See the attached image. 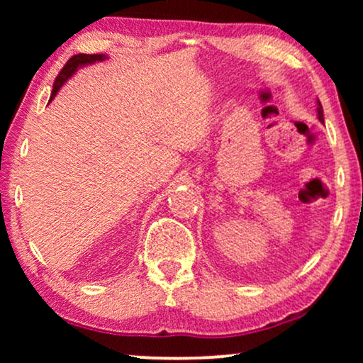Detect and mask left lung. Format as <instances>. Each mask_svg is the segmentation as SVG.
Listing matches in <instances>:
<instances>
[{
  "instance_id": "left-lung-1",
  "label": "left lung",
  "mask_w": 363,
  "mask_h": 363,
  "mask_svg": "<svg viewBox=\"0 0 363 363\" xmlns=\"http://www.w3.org/2000/svg\"><path fill=\"white\" fill-rule=\"evenodd\" d=\"M317 117L320 122H324V111H322V104L319 101H317Z\"/></svg>"
}]
</instances>
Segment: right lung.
I'll list each match as a JSON object with an SVG mask.
<instances>
[{"label": "right lung", "mask_w": 363, "mask_h": 363, "mask_svg": "<svg viewBox=\"0 0 363 363\" xmlns=\"http://www.w3.org/2000/svg\"><path fill=\"white\" fill-rule=\"evenodd\" d=\"M104 59H107L106 54H77V56H72L66 62V66L62 67V71L59 72V76L56 77V81H54L52 92H51V97H49V102H51L52 99L57 96L59 89H61L64 84L67 82V79H71L74 74L77 72L79 67L89 66V64H94V62H97V61H104Z\"/></svg>", "instance_id": "add662e5"}]
</instances>
